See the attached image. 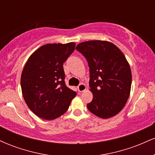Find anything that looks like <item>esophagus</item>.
I'll return each mask as SVG.
<instances>
[{"label":"esophagus","mask_w":155,"mask_h":155,"mask_svg":"<svg viewBox=\"0 0 155 155\" xmlns=\"http://www.w3.org/2000/svg\"><path fill=\"white\" fill-rule=\"evenodd\" d=\"M78 90H79V92H84L85 90H86V86H85L84 84H80L78 86Z\"/></svg>","instance_id":"obj_1"}]
</instances>
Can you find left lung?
I'll return each mask as SVG.
<instances>
[{"mask_svg":"<svg viewBox=\"0 0 155 155\" xmlns=\"http://www.w3.org/2000/svg\"><path fill=\"white\" fill-rule=\"evenodd\" d=\"M76 49L86 58L90 68V87L93 98L89 111L103 119L117 115L124 108L130 92L132 74L123 53L106 41L80 43Z\"/></svg>","mask_w":155,"mask_h":155,"instance_id":"left-lung-1","label":"left lung"}]
</instances>
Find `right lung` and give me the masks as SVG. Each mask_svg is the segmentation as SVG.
I'll list each match as a JSON object with an SVG mask.
<instances>
[{
	"mask_svg": "<svg viewBox=\"0 0 155 155\" xmlns=\"http://www.w3.org/2000/svg\"><path fill=\"white\" fill-rule=\"evenodd\" d=\"M75 43L47 44L28 58L21 76L24 100L40 118L51 120L65 113L76 92L65 83L63 63L75 49Z\"/></svg>",
	"mask_w": 155,
	"mask_h": 155,
	"instance_id": "add662e5",
	"label": "right lung"
}]
</instances>
